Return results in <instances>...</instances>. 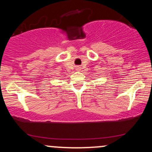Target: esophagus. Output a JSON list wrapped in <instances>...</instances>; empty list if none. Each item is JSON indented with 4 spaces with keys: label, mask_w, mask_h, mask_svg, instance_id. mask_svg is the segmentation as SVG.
<instances>
[{
    "label": "esophagus",
    "mask_w": 152,
    "mask_h": 152,
    "mask_svg": "<svg viewBox=\"0 0 152 152\" xmlns=\"http://www.w3.org/2000/svg\"><path fill=\"white\" fill-rule=\"evenodd\" d=\"M80 70H81V67H79V66H78V67L76 68V71H80Z\"/></svg>",
    "instance_id": "1"
}]
</instances>
